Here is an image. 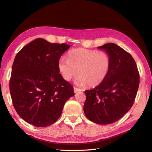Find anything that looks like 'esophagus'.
Listing matches in <instances>:
<instances>
[{"mask_svg": "<svg viewBox=\"0 0 152 152\" xmlns=\"http://www.w3.org/2000/svg\"><path fill=\"white\" fill-rule=\"evenodd\" d=\"M78 91H81V89L80 88H77V87H74V92L76 93V92H78Z\"/></svg>", "mask_w": 152, "mask_h": 152, "instance_id": "34e87169", "label": "esophagus"}]
</instances>
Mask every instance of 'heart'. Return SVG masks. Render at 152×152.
Instances as JSON below:
<instances>
[{
  "label": "heart",
  "instance_id": "heart-1",
  "mask_svg": "<svg viewBox=\"0 0 152 152\" xmlns=\"http://www.w3.org/2000/svg\"><path fill=\"white\" fill-rule=\"evenodd\" d=\"M68 59L61 58L58 61V69L65 80H70L76 75V83L93 87L102 83L106 78L111 66L110 57L104 51L85 48L70 50Z\"/></svg>",
  "mask_w": 152,
  "mask_h": 152
}]
</instances>
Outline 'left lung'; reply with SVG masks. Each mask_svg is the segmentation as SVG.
<instances>
[{"instance_id": "8db88e82", "label": "left lung", "mask_w": 152, "mask_h": 152, "mask_svg": "<svg viewBox=\"0 0 152 152\" xmlns=\"http://www.w3.org/2000/svg\"><path fill=\"white\" fill-rule=\"evenodd\" d=\"M98 48L109 54L110 69L102 83L85 91L83 110L91 121L108 124L120 119L133 105L139 85V73L133 57L118 45L108 43Z\"/></svg>"}]
</instances>
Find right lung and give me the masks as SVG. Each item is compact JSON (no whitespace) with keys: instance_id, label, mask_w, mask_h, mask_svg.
Wrapping results in <instances>:
<instances>
[{"instance_id":"1","label":"right lung","mask_w":152,"mask_h":152,"mask_svg":"<svg viewBox=\"0 0 152 152\" xmlns=\"http://www.w3.org/2000/svg\"><path fill=\"white\" fill-rule=\"evenodd\" d=\"M70 48L38 38L15 58L10 91L15 109L26 122L45 127L60 118L73 87L59 73L58 61Z\"/></svg>"}]
</instances>
